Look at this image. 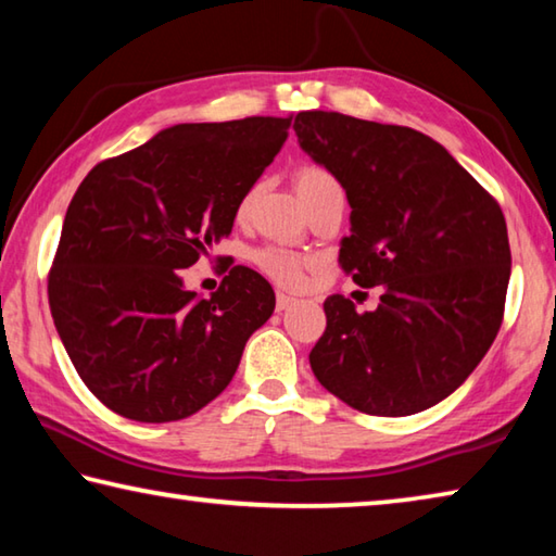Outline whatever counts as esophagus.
<instances>
[{
	"label": "esophagus",
	"instance_id": "obj_1",
	"mask_svg": "<svg viewBox=\"0 0 556 556\" xmlns=\"http://www.w3.org/2000/svg\"><path fill=\"white\" fill-rule=\"evenodd\" d=\"M291 304H296L294 296L285 294V291H277V312H287Z\"/></svg>",
	"mask_w": 556,
	"mask_h": 556
}]
</instances>
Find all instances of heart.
<instances>
[{
	"label": "heart",
	"mask_w": 556,
	"mask_h": 556,
	"mask_svg": "<svg viewBox=\"0 0 556 556\" xmlns=\"http://www.w3.org/2000/svg\"><path fill=\"white\" fill-rule=\"evenodd\" d=\"M336 186L338 181L333 178V174L318 164H301L294 172V188L304 203H308L312 199H316L318 193H324L328 188H336ZM255 195H257V186H250L248 191L242 193V199L238 201L235 218L238 220L248 218ZM250 257L257 265V269L265 271L269 279H275L281 287H299L301 279H304L306 260L287 248H279V244H265V248H257Z\"/></svg>",
	"instance_id": "heart-1"
}]
</instances>
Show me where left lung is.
<instances>
[{"mask_svg":"<svg viewBox=\"0 0 556 556\" xmlns=\"http://www.w3.org/2000/svg\"><path fill=\"white\" fill-rule=\"evenodd\" d=\"M299 144L351 203L338 265L382 287L375 312L324 301L326 331L308 353L324 388L372 417H407L448 397L501 331L510 242L501 205L417 129L306 110Z\"/></svg>","mask_w":556,"mask_h":556,"instance_id":"8db88e82","label":"left lung"}]
</instances>
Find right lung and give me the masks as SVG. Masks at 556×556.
<instances>
[{"mask_svg": "<svg viewBox=\"0 0 556 556\" xmlns=\"http://www.w3.org/2000/svg\"><path fill=\"white\" fill-rule=\"evenodd\" d=\"M289 125L291 115L168 127L92 166L75 191L49 306L80 380L119 417L164 425L203 409L275 312L269 281L244 265H228L211 299L181 275L230 235Z\"/></svg>", "mask_w": 556, "mask_h": 556, "instance_id": "right-lung-1", "label": "right lung"}]
</instances>
